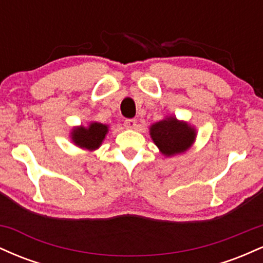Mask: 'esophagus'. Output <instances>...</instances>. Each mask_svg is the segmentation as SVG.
I'll return each mask as SVG.
<instances>
[{
	"label": "esophagus",
	"instance_id": "34e87169",
	"mask_svg": "<svg viewBox=\"0 0 263 263\" xmlns=\"http://www.w3.org/2000/svg\"><path fill=\"white\" fill-rule=\"evenodd\" d=\"M137 126V121L135 119H126L125 120V127L126 128H135Z\"/></svg>",
	"mask_w": 263,
	"mask_h": 263
}]
</instances>
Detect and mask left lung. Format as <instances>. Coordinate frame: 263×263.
<instances>
[{
  "instance_id": "8db88e82",
  "label": "left lung",
  "mask_w": 263,
  "mask_h": 263,
  "mask_svg": "<svg viewBox=\"0 0 263 263\" xmlns=\"http://www.w3.org/2000/svg\"><path fill=\"white\" fill-rule=\"evenodd\" d=\"M149 135L162 155L172 157L190 148L195 141L197 131L188 122L170 116L153 123L149 127Z\"/></svg>"
}]
</instances>
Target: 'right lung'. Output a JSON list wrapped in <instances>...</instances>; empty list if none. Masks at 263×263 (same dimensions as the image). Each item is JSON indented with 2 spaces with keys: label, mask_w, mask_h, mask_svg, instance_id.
<instances>
[{
  "label": "right lung",
  "mask_w": 263,
  "mask_h": 263,
  "mask_svg": "<svg viewBox=\"0 0 263 263\" xmlns=\"http://www.w3.org/2000/svg\"><path fill=\"white\" fill-rule=\"evenodd\" d=\"M108 131L107 125L100 122H91L87 127L79 126L71 131V141L80 148L95 151L101 146Z\"/></svg>",
  "instance_id": "add662e5"
}]
</instances>
